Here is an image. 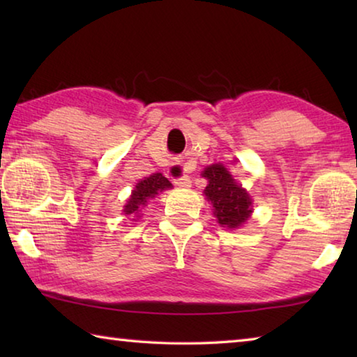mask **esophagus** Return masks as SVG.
Returning <instances> with one entry per match:
<instances>
[{
	"label": "esophagus",
	"instance_id": "1",
	"mask_svg": "<svg viewBox=\"0 0 357 357\" xmlns=\"http://www.w3.org/2000/svg\"><path fill=\"white\" fill-rule=\"evenodd\" d=\"M174 184H176L178 187H181V189H187V187H190L192 181H190L189 174H183V176H179V178L174 179Z\"/></svg>",
	"mask_w": 357,
	"mask_h": 357
}]
</instances>
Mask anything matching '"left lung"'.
<instances>
[{
	"label": "left lung",
	"instance_id": "obj_1",
	"mask_svg": "<svg viewBox=\"0 0 357 357\" xmlns=\"http://www.w3.org/2000/svg\"><path fill=\"white\" fill-rule=\"evenodd\" d=\"M209 181L204 189L214 208V215L222 227L236 228L249 219L252 213V200L243 187L236 184L231 174L223 165L214 164L204 168L202 173Z\"/></svg>",
	"mask_w": 357,
	"mask_h": 357
}]
</instances>
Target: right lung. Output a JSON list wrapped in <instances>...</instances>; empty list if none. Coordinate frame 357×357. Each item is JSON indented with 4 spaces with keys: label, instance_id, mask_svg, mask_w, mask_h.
<instances>
[{
    "label": "right lung",
    "instance_id": "1",
    "mask_svg": "<svg viewBox=\"0 0 357 357\" xmlns=\"http://www.w3.org/2000/svg\"><path fill=\"white\" fill-rule=\"evenodd\" d=\"M165 189H172V183L165 176H162V173H154L151 174L149 178L142 179L140 183L135 185L128 204L124 206V213L128 215L138 213L140 206L146 204L149 198H153L157 193Z\"/></svg>",
    "mask_w": 357,
    "mask_h": 357
}]
</instances>
